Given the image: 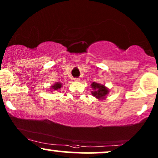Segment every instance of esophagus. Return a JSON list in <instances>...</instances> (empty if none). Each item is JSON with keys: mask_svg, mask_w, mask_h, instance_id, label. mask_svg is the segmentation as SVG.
Instances as JSON below:
<instances>
[{"mask_svg": "<svg viewBox=\"0 0 158 158\" xmlns=\"http://www.w3.org/2000/svg\"><path fill=\"white\" fill-rule=\"evenodd\" d=\"M73 80L75 81H80V79H79V78H75Z\"/></svg>", "mask_w": 158, "mask_h": 158, "instance_id": "1", "label": "esophagus"}]
</instances>
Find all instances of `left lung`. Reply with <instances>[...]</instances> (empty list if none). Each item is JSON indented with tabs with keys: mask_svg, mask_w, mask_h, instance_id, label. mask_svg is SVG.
I'll use <instances>...</instances> for the list:
<instances>
[{
	"mask_svg": "<svg viewBox=\"0 0 158 158\" xmlns=\"http://www.w3.org/2000/svg\"><path fill=\"white\" fill-rule=\"evenodd\" d=\"M93 90L91 91V94L99 100H103L107 97L108 94H109V89L105 85L99 84L97 82H94L90 85Z\"/></svg>",
	"mask_w": 158,
	"mask_h": 158,
	"instance_id": "left-lung-1",
	"label": "left lung"
}]
</instances>
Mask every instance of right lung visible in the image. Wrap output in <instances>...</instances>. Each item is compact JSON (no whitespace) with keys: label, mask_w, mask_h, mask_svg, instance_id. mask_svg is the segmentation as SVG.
<instances>
[{"label":"right lung","mask_w":158,"mask_h":158,"mask_svg":"<svg viewBox=\"0 0 158 158\" xmlns=\"http://www.w3.org/2000/svg\"><path fill=\"white\" fill-rule=\"evenodd\" d=\"M62 84L61 82H56L55 84H53L52 86H50V90H60L61 88H62Z\"/></svg>","instance_id":"obj_1"}]
</instances>
